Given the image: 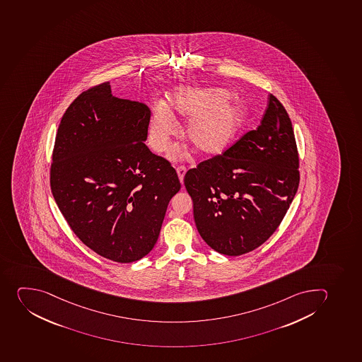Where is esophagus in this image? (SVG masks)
<instances>
[{
	"instance_id": "1",
	"label": "esophagus",
	"mask_w": 362,
	"mask_h": 362,
	"mask_svg": "<svg viewBox=\"0 0 362 362\" xmlns=\"http://www.w3.org/2000/svg\"><path fill=\"white\" fill-rule=\"evenodd\" d=\"M176 170L177 173H178V177H180V182L182 184V180H184V176H185L186 173V168L184 165H180Z\"/></svg>"
}]
</instances>
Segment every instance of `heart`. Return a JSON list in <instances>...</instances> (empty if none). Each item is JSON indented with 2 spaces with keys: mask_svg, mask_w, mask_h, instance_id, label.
Listing matches in <instances>:
<instances>
[{
  "mask_svg": "<svg viewBox=\"0 0 362 362\" xmlns=\"http://www.w3.org/2000/svg\"><path fill=\"white\" fill-rule=\"evenodd\" d=\"M230 93L213 87H182L170 94L168 106L157 103L149 123V143L157 153L165 151L178 129L175 114L189 117L184 128L186 141L202 155L219 153L243 132L248 110Z\"/></svg>",
  "mask_w": 362,
  "mask_h": 362,
  "instance_id": "1",
  "label": "heart"
}]
</instances>
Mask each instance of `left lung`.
Masks as SVG:
<instances>
[{"label":"left lung","mask_w":362,"mask_h":362,"mask_svg":"<svg viewBox=\"0 0 362 362\" xmlns=\"http://www.w3.org/2000/svg\"><path fill=\"white\" fill-rule=\"evenodd\" d=\"M298 168L291 119L270 94L257 129L186 173L184 184L204 241L228 256L266 243L295 198Z\"/></svg>","instance_id":"left-lung-1"}]
</instances>
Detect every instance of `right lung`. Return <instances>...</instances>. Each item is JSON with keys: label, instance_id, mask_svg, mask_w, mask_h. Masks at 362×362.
I'll return each mask as SVG.
<instances>
[{"label": "right lung", "instance_id": "right-lung-1", "mask_svg": "<svg viewBox=\"0 0 362 362\" xmlns=\"http://www.w3.org/2000/svg\"><path fill=\"white\" fill-rule=\"evenodd\" d=\"M150 110L119 99L110 83L80 94L60 121L51 191L81 243L130 263L151 252L169 202L180 189L170 162L146 146Z\"/></svg>", "mask_w": 362, "mask_h": 362}]
</instances>
